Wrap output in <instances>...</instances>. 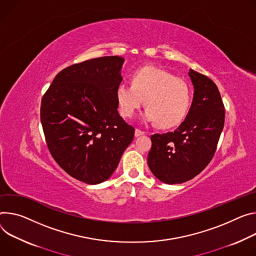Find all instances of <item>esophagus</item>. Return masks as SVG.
Wrapping results in <instances>:
<instances>
[{"mask_svg": "<svg viewBox=\"0 0 256 256\" xmlns=\"http://www.w3.org/2000/svg\"><path fill=\"white\" fill-rule=\"evenodd\" d=\"M145 132L143 130H138V128H136V130H134V136H143Z\"/></svg>", "mask_w": 256, "mask_h": 256, "instance_id": "34e87169", "label": "esophagus"}]
</instances>
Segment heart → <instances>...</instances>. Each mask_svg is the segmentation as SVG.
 <instances>
[{"mask_svg":"<svg viewBox=\"0 0 256 256\" xmlns=\"http://www.w3.org/2000/svg\"><path fill=\"white\" fill-rule=\"evenodd\" d=\"M115 95L124 118L134 116L145 100L143 122H157L162 128L180 124L191 104V90L186 80L155 66L138 69L132 76V84H120Z\"/></svg>","mask_w":256,"mask_h":256,"instance_id":"1","label":"heart"}]
</instances>
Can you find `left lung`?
Masks as SVG:
<instances>
[{"label": "left lung", "mask_w": 256, "mask_h": 256, "mask_svg": "<svg viewBox=\"0 0 256 256\" xmlns=\"http://www.w3.org/2000/svg\"><path fill=\"white\" fill-rule=\"evenodd\" d=\"M194 96L184 120L174 132L151 136L148 166L162 182H187L212 159L224 124V107L216 84L190 69Z\"/></svg>", "instance_id": "left-lung-1"}]
</instances>
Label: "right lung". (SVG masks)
Here are the masks:
<instances>
[{
  "mask_svg": "<svg viewBox=\"0 0 256 256\" xmlns=\"http://www.w3.org/2000/svg\"><path fill=\"white\" fill-rule=\"evenodd\" d=\"M124 62L105 56L69 66L42 99L40 122L53 158L88 184L108 180L134 140V128L120 115L115 95Z\"/></svg>",
  "mask_w": 256,
  "mask_h": 256,
  "instance_id": "1",
  "label": "right lung"
}]
</instances>
